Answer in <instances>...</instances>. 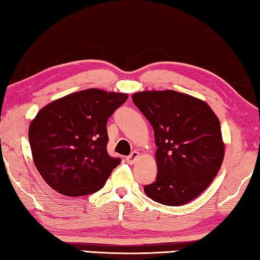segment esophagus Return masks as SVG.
Returning a JSON list of instances; mask_svg holds the SVG:
<instances>
[{
    "instance_id": "esophagus-1",
    "label": "esophagus",
    "mask_w": 260,
    "mask_h": 260,
    "mask_svg": "<svg viewBox=\"0 0 260 260\" xmlns=\"http://www.w3.org/2000/svg\"><path fill=\"white\" fill-rule=\"evenodd\" d=\"M138 157H139V152L135 151V152L131 153L129 156H126V162L129 163V165H134Z\"/></svg>"
}]
</instances>
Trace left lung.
Returning a JSON list of instances; mask_svg holds the SVG:
<instances>
[{
    "label": "left lung",
    "instance_id": "left-lung-1",
    "mask_svg": "<svg viewBox=\"0 0 260 260\" xmlns=\"http://www.w3.org/2000/svg\"><path fill=\"white\" fill-rule=\"evenodd\" d=\"M133 102L151 123L157 176L144 187L149 199L183 206L199 197L224 160L220 123L207 103L174 90L143 91Z\"/></svg>",
    "mask_w": 260,
    "mask_h": 260
}]
</instances>
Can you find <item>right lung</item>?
I'll use <instances>...</instances> for the list:
<instances>
[{
	"mask_svg": "<svg viewBox=\"0 0 260 260\" xmlns=\"http://www.w3.org/2000/svg\"><path fill=\"white\" fill-rule=\"evenodd\" d=\"M127 94L86 89L48 104L30 122L33 161L45 183L67 197L104 187L121 158L107 153V121Z\"/></svg>",
	"mask_w": 260,
	"mask_h": 260,
	"instance_id": "add662e5",
	"label": "right lung"
}]
</instances>
